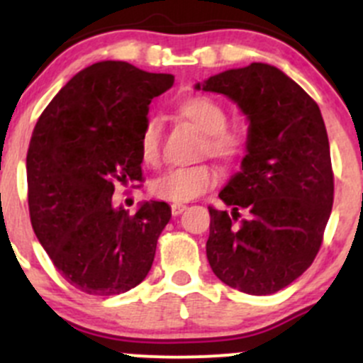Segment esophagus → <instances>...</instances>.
<instances>
[{
    "label": "esophagus",
    "instance_id": "esophagus-1",
    "mask_svg": "<svg viewBox=\"0 0 363 363\" xmlns=\"http://www.w3.org/2000/svg\"><path fill=\"white\" fill-rule=\"evenodd\" d=\"M186 211V205L184 203H172V214L179 216Z\"/></svg>",
    "mask_w": 363,
    "mask_h": 363
}]
</instances>
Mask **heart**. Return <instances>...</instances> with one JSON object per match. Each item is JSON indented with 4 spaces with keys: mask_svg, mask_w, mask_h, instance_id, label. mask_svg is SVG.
Returning a JSON list of instances; mask_svg holds the SVG:
<instances>
[{
    "mask_svg": "<svg viewBox=\"0 0 363 363\" xmlns=\"http://www.w3.org/2000/svg\"><path fill=\"white\" fill-rule=\"evenodd\" d=\"M177 113L203 133L202 155L212 156L223 163H235L246 155V133L240 128L226 124L228 113L225 105L214 98L205 94L184 98L177 104ZM160 123L151 117L145 121L138 138V151L147 164H156L160 161ZM216 182L218 174L211 164L174 168L152 182V193L168 202H189L214 188Z\"/></svg>",
    "mask_w": 363,
    "mask_h": 363,
    "instance_id": "obj_1",
    "label": "heart"
}]
</instances>
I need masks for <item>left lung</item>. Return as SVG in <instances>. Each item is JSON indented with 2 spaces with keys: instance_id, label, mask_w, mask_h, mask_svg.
Listing matches in <instances>:
<instances>
[{
  "instance_id": "obj_1",
  "label": "left lung",
  "mask_w": 363,
  "mask_h": 363,
  "mask_svg": "<svg viewBox=\"0 0 363 363\" xmlns=\"http://www.w3.org/2000/svg\"><path fill=\"white\" fill-rule=\"evenodd\" d=\"M195 87L225 94L250 119L242 167L219 193L232 212L208 207L211 269L244 294H276L314 262L334 203L320 107L265 63L226 69Z\"/></svg>"
}]
</instances>
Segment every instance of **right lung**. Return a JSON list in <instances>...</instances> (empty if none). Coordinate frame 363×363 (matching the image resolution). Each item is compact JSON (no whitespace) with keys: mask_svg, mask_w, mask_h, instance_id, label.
<instances>
[{"mask_svg":"<svg viewBox=\"0 0 363 363\" xmlns=\"http://www.w3.org/2000/svg\"><path fill=\"white\" fill-rule=\"evenodd\" d=\"M172 84L170 73L100 61L72 77L36 121L29 218L54 267L84 294H124L151 270L170 207L151 200L130 216L112 195L116 184L142 182L138 138L151 100Z\"/></svg>","mask_w":363,"mask_h":363,"instance_id":"right-lung-1","label":"right lung"}]
</instances>
